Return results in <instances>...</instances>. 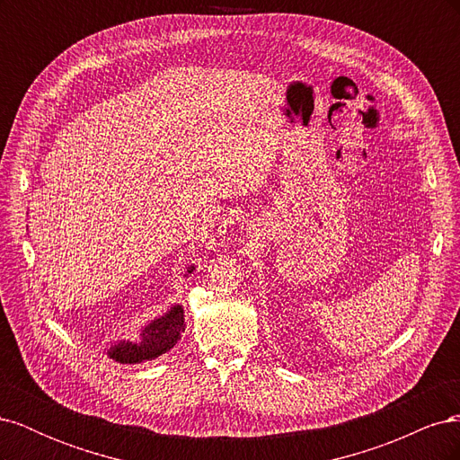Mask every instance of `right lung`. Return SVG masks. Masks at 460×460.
<instances>
[{
	"label": "right lung",
	"mask_w": 460,
	"mask_h": 460,
	"mask_svg": "<svg viewBox=\"0 0 460 460\" xmlns=\"http://www.w3.org/2000/svg\"><path fill=\"white\" fill-rule=\"evenodd\" d=\"M184 328H186L184 309L176 305V307L171 309V313L153 320L149 326L142 330L140 343L120 341L119 345L111 347L109 357L115 358L117 363H122V365H136V363H142V360H151L166 351H171L172 347L180 341V338H182L180 333L184 332Z\"/></svg>",
	"instance_id": "1"
}]
</instances>
